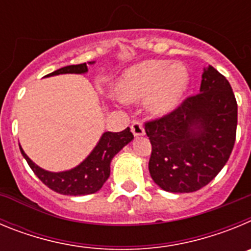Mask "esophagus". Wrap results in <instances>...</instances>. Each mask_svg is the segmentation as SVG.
<instances>
[{
  "instance_id": "1",
  "label": "esophagus",
  "mask_w": 251,
  "mask_h": 251,
  "mask_svg": "<svg viewBox=\"0 0 251 251\" xmlns=\"http://www.w3.org/2000/svg\"><path fill=\"white\" fill-rule=\"evenodd\" d=\"M130 129H132L134 136H143V134H145V128L142 126V122H139L138 119H134V121L132 122Z\"/></svg>"
}]
</instances>
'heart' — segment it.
Instances as JSON below:
<instances>
[{
    "label": "heart",
    "mask_w": 251,
    "mask_h": 251,
    "mask_svg": "<svg viewBox=\"0 0 251 251\" xmlns=\"http://www.w3.org/2000/svg\"><path fill=\"white\" fill-rule=\"evenodd\" d=\"M190 81L187 69L179 63L148 60L128 69L119 83V93L128 100L148 97V109L165 114L178 104Z\"/></svg>",
    "instance_id": "heart-1"
}]
</instances>
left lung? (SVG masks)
<instances>
[{
	"mask_svg": "<svg viewBox=\"0 0 251 251\" xmlns=\"http://www.w3.org/2000/svg\"><path fill=\"white\" fill-rule=\"evenodd\" d=\"M238 103L231 85L214 66L202 74L200 93L174 110L145 123L150 137L148 168L153 181L168 192H194L223 170L232 152Z\"/></svg>",
	"mask_w": 251,
	"mask_h": 251,
	"instance_id": "1",
	"label": "left lung"
}]
</instances>
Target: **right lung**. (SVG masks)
Wrapping results in <instances>:
<instances>
[{
  "mask_svg": "<svg viewBox=\"0 0 251 251\" xmlns=\"http://www.w3.org/2000/svg\"><path fill=\"white\" fill-rule=\"evenodd\" d=\"M88 72L86 64H77V65L64 66L57 69L54 73H50L46 76L57 74H66V73H81ZM133 139V133L129 127H127L122 132H105L100 138L97 147L93 150L88 158L81 162L77 167L73 168L66 172H48L40 168L34 162L31 161L25 152L21 150L22 156L25 157L26 162L34 174L40 178V181L45 183L52 191L61 195L69 196H80V195L94 194L101 188L108 177L110 175V161L113 157L122 150L126 145H128Z\"/></svg>",
  "mask_w": 251,
  "mask_h": 251,
  "instance_id": "add662e5",
  "label": "right lung"
}]
</instances>
